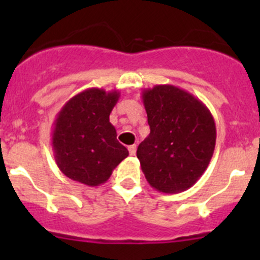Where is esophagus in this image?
Instances as JSON below:
<instances>
[{
  "label": "esophagus",
  "instance_id": "34e87169",
  "mask_svg": "<svg viewBox=\"0 0 260 260\" xmlns=\"http://www.w3.org/2000/svg\"><path fill=\"white\" fill-rule=\"evenodd\" d=\"M128 151H129V154L131 156H135L136 154V151H137V146L136 145H132L128 147Z\"/></svg>",
  "mask_w": 260,
  "mask_h": 260
}]
</instances>
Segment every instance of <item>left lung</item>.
<instances>
[{
	"mask_svg": "<svg viewBox=\"0 0 260 260\" xmlns=\"http://www.w3.org/2000/svg\"><path fill=\"white\" fill-rule=\"evenodd\" d=\"M149 135L137 157L149 185L159 192L190 188L208 169L216 142V127L208 107L179 86L143 89Z\"/></svg>",
	"mask_w": 260,
	"mask_h": 260,
	"instance_id": "obj_1",
	"label": "left lung"
}]
</instances>
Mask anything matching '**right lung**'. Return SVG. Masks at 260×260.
<instances>
[{
	"label": "right lung",
	"instance_id": "right-lung-1",
	"mask_svg": "<svg viewBox=\"0 0 260 260\" xmlns=\"http://www.w3.org/2000/svg\"><path fill=\"white\" fill-rule=\"evenodd\" d=\"M118 99V90L89 88L70 98L56 114L51 146L65 176L91 187L99 186L128 156L109 122Z\"/></svg>",
	"mask_w": 260,
	"mask_h": 260
}]
</instances>
